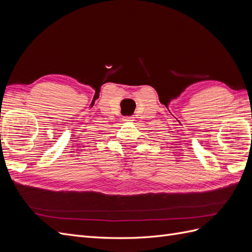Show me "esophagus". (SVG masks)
<instances>
[{"label":"esophagus","instance_id":"34e87169","mask_svg":"<svg viewBox=\"0 0 252 252\" xmlns=\"http://www.w3.org/2000/svg\"><path fill=\"white\" fill-rule=\"evenodd\" d=\"M132 117L131 116H125L124 118H123V120L125 121V122H130V121H132Z\"/></svg>","mask_w":252,"mask_h":252}]
</instances>
